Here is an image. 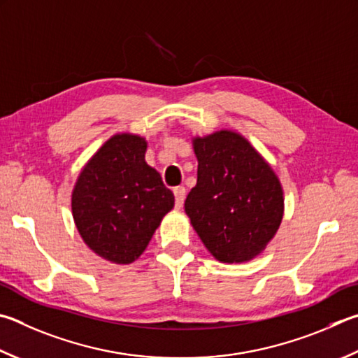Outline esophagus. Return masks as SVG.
<instances>
[{"label": "esophagus", "mask_w": 358, "mask_h": 358, "mask_svg": "<svg viewBox=\"0 0 358 358\" xmlns=\"http://www.w3.org/2000/svg\"><path fill=\"white\" fill-rule=\"evenodd\" d=\"M173 196H175V205L181 208V205H183V201H185V197H186V189L183 186H177L173 189Z\"/></svg>", "instance_id": "1"}]
</instances>
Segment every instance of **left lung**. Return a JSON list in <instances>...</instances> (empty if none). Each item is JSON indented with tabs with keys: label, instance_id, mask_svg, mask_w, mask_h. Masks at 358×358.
<instances>
[{
	"label": "left lung",
	"instance_id": "8db88e82",
	"mask_svg": "<svg viewBox=\"0 0 358 358\" xmlns=\"http://www.w3.org/2000/svg\"><path fill=\"white\" fill-rule=\"evenodd\" d=\"M197 185L185 211L211 255L244 263L259 255L280 227L283 189L277 175L241 134L220 129L192 139Z\"/></svg>",
	"mask_w": 358,
	"mask_h": 358
}]
</instances>
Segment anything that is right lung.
I'll list each match as a JSON object with an SVG mask.
<instances>
[{
  "label": "right lung",
  "mask_w": 358,
  "mask_h": 358,
  "mask_svg": "<svg viewBox=\"0 0 358 358\" xmlns=\"http://www.w3.org/2000/svg\"><path fill=\"white\" fill-rule=\"evenodd\" d=\"M147 142L136 134L106 141L76 180L71 213L83 241L117 264L141 257L175 199L145 162Z\"/></svg>",
  "instance_id": "right-lung-1"
}]
</instances>
